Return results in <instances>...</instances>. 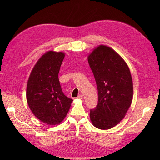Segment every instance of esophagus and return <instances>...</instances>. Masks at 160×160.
Listing matches in <instances>:
<instances>
[{
	"label": "esophagus",
	"instance_id": "obj_1",
	"mask_svg": "<svg viewBox=\"0 0 160 160\" xmlns=\"http://www.w3.org/2000/svg\"><path fill=\"white\" fill-rule=\"evenodd\" d=\"M78 99H81V100H82L83 98H84V96H83V95H82V94H80L79 96H78Z\"/></svg>",
	"mask_w": 160,
	"mask_h": 160
}]
</instances>
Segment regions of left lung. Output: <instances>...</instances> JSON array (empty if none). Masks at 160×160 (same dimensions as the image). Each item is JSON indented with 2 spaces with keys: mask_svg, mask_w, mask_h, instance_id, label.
Wrapping results in <instances>:
<instances>
[{
  "mask_svg": "<svg viewBox=\"0 0 160 160\" xmlns=\"http://www.w3.org/2000/svg\"><path fill=\"white\" fill-rule=\"evenodd\" d=\"M88 62L98 92V103L90 111V120L95 127L107 130L120 123L131 104L133 87L131 71L115 50L103 45L93 49Z\"/></svg>",
  "mask_w": 160,
  "mask_h": 160,
  "instance_id": "1",
  "label": "left lung"
}]
</instances>
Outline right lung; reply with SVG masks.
<instances>
[{
    "mask_svg": "<svg viewBox=\"0 0 160 160\" xmlns=\"http://www.w3.org/2000/svg\"><path fill=\"white\" fill-rule=\"evenodd\" d=\"M65 53L48 51L40 58L31 71L26 98L33 114L49 125L60 124L69 111L72 100L62 92L58 79Z\"/></svg>",
    "mask_w": 160,
    "mask_h": 160,
    "instance_id": "add662e5",
    "label": "right lung"
}]
</instances>
